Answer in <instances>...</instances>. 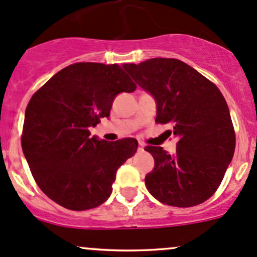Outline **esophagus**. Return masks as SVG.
Segmentation results:
<instances>
[{
	"label": "esophagus",
	"instance_id": "1",
	"mask_svg": "<svg viewBox=\"0 0 257 257\" xmlns=\"http://www.w3.org/2000/svg\"><path fill=\"white\" fill-rule=\"evenodd\" d=\"M145 150V145H143L142 142H140L139 143V151H143Z\"/></svg>",
	"mask_w": 257,
	"mask_h": 257
}]
</instances>
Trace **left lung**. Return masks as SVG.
Masks as SVG:
<instances>
[{
    "mask_svg": "<svg viewBox=\"0 0 257 257\" xmlns=\"http://www.w3.org/2000/svg\"><path fill=\"white\" fill-rule=\"evenodd\" d=\"M157 103V123L179 137L176 153L147 146L154 169L146 175L150 194L168 206L192 207L208 200L222 183L235 151L227 101L217 85L176 59L123 66Z\"/></svg>",
    "mask_w": 257,
    "mask_h": 257,
    "instance_id": "obj_1",
    "label": "left lung"
}]
</instances>
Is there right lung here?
I'll list each match as a JSON object with an SVG mask.
<instances>
[{
	"instance_id": "add662e5",
	"label": "right lung",
	"mask_w": 257,
	"mask_h": 257,
	"mask_svg": "<svg viewBox=\"0 0 257 257\" xmlns=\"http://www.w3.org/2000/svg\"><path fill=\"white\" fill-rule=\"evenodd\" d=\"M137 85L114 63L78 62L52 76L26 109L22 150L35 183L57 205L72 211L109 198L116 170L137 151V140L107 142L89 127L109 117L118 93Z\"/></svg>"
}]
</instances>
